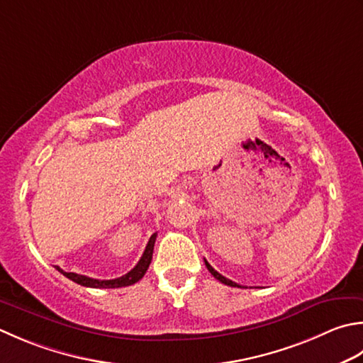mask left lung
I'll list each match as a JSON object with an SVG mask.
<instances>
[{
    "label": "left lung",
    "instance_id": "obj_1",
    "mask_svg": "<svg viewBox=\"0 0 363 363\" xmlns=\"http://www.w3.org/2000/svg\"><path fill=\"white\" fill-rule=\"evenodd\" d=\"M204 262H206V267H208V271H209L212 275H214L218 281H222V283H225V285H228V286H234V288L238 286V288H242V286H240V285H238V283H234V281H231L230 279H226V277H223L222 274H218V272L216 271V269L212 267V266L209 264V262L206 261V259H204Z\"/></svg>",
    "mask_w": 363,
    "mask_h": 363
}]
</instances>
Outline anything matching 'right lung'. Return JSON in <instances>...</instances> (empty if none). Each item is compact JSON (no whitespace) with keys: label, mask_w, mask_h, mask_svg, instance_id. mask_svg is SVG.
<instances>
[{"label":"right lung","mask_w":363,"mask_h":363,"mask_svg":"<svg viewBox=\"0 0 363 363\" xmlns=\"http://www.w3.org/2000/svg\"><path fill=\"white\" fill-rule=\"evenodd\" d=\"M155 238H157V233H154L152 236L149 238V242L145 248L143 255H141L140 261L137 262V266H135L130 272H127L123 277H118V279L97 280V279H91V277L80 275V274H75V272H64L62 269L58 267V266H56V269H58V271L64 277H67L69 280H72V281L78 283V285L86 286V288H123V286H130V285H133V283H137L138 280L143 279V275L146 274L149 264H151Z\"/></svg>","instance_id":"add662e5"}]
</instances>
